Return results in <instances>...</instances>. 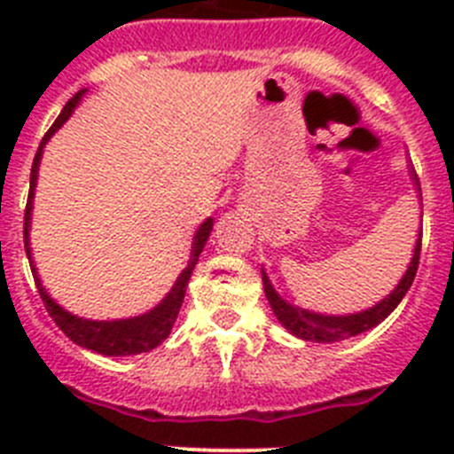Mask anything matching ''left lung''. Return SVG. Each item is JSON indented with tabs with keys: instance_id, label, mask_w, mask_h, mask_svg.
Here are the masks:
<instances>
[{
	"instance_id": "1",
	"label": "left lung",
	"mask_w": 454,
	"mask_h": 454,
	"mask_svg": "<svg viewBox=\"0 0 454 454\" xmlns=\"http://www.w3.org/2000/svg\"><path fill=\"white\" fill-rule=\"evenodd\" d=\"M411 179H414L416 188L420 191V184L416 179V172H411ZM420 239H423V230L419 231V240H416L414 256H411V263H409L407 272L403 275V279L398 282V286L388 293L382 302H377L375 307L366 309V311H359V314L350 316H325V314H314V311H307V309H300L295 304L286 302L284 298H279V293L272 288L270 279H268L266 272L262 270L263 277V291H266V298L270 302L272 311H275L277 320L291 332L293 336H298L302 340H316V343H334V340H346L350 336L362 334V332L372 330L375 325L382 323L393 309L398 307L400 300L404 298V293L409 291L411 282H414L416 270H419V259H420Z\"/></svg>"
}]
</instances>
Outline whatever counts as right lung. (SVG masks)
I'll use <instances>...</instances> for the list:
<instances>
[{"label":"right lung","mask_w":454,"mask_h":454,"mask_svg":"<svg viewBox=\"0 0 454 454\" xmlns=\"http://www.w3.org/2000/svg\"><path fill=\"white\" fill-rule=\"evenodd\" d=\"M86 90H79L70 102L63 106L61 115L54 120V124L50 127V131L45 134V138L40 140V147L34 156V166H31V182H29V200H27V211H24V250H27V256L31 259V247H29V227H31V208H34V191H35V179H38V166H40V156H43V147H45L47 140L54 136V131H59L63 127L67 118L72 115V111L77 108L79 99ZM214 230V218H207L200 230L192 236V250L191 259H188V266L184 268L182 275L177 277L175 286L168 291L166 298L156 304L154 309H150L147 314L134 316V318H122V320H88L79 318V316L70 314L63 307L54 302V300L47 295L45 286L40 284V277L35 272L34 262L31 263V272H34L35 286H38L40 298L45 302L47 314L51 316L59 327H61L63 334L70 340H74L77 346L86 348V350L98 352V355L106 356H127V355H140V352H150L154 350L156 346H161L163 340L170 334L172 325L177 320L179 309H182L184 295H186L188 279L192 275V268L198 263L200 254L204 250V243H207L208 234Z\"/></svg>","instance_id":"obj_1"}]
</instances>
